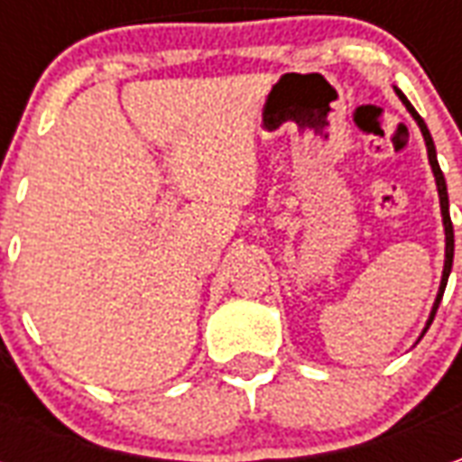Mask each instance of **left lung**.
Masks as SVG:
<instances>
[{
	"label": "left lung",
	"instance_id": "left-lung-1",
	"mask_svg": "<svg viewBox=\"0 0 462 462\" xmlns=\"http://www.w3.org/2000/svg\"><path fill=\"white\" fill-rule=\"evenodd\" d=\"M396 96L401 98V104L406 106V111L413 116V121L418 123V128L423 133V141H426V151H428V162H430V171H433V178H436V188H438V200H440V215H443V230H446V260H443V277H440V287H438V294H436V301H433V310H430V317H428L426 327L420 331V337L426 334L428 327L433 324V317H436L438 311V304L443 300V291H446V284H448V277H450V270H453V252H456V240H453V222H450V210H448V188H446V178H443V171H440V165H438V155H436V143L430 138V131H428L426 121L418 116V111L411 106L406 96L401 88H393ZM418 337V339H420Z\"/></svg>",
	"mask_w": 462,
	"mask_h": 462
}]
</instances>
